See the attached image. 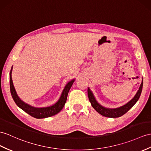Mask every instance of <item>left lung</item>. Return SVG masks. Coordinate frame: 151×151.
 Returning a JSON list of instances; mask_svg holds the SVG:
<instances>
[{"mask_svg":"<svg viewBox=\"0 0 151 151\" xmlns=\"http://www.w3.org/2000/svg\"><path fill=\"white\" fill-rule=\"evenodd\" d=\"M142 87H143V80L142 83L140 84V86L139 88V90L137 91V94L135 95L134 98L132 99L131 101L127 103L126 104L124 105L122 107H120L119 108L116 109H109L106 108L103 106H101L99 104L93 96V95L91 92L90 88H88V96L90 102H91V104L92 107L96 110V111L100 113L102 116H104L106 117H109V118H117V117H120L126 113L133 106L136 104V102L138 101L142 91Z\"/></svg>","mask_w":151,"mask_h":151,"instance_id":"obj_1","label":"left lung"}]
</instances>
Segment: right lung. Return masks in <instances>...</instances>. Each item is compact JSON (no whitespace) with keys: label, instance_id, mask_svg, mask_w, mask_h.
<instances>
[{"label":"right lung","instance_id":"add662e5","mask_svg":"<svg viewBox=\"0 0 151 151\" xmlns=\"http://www.w3.org/2000/svg\"><path fill=\"white\" fill-rule=\"evenodd\" d=\"M12 68L13 67H12V69H11L9 73L10 91L14 101L15 102L16 104L20 108H21L22 109L24 110L25 112H26L29 115H30L32 117H35L36 119H43L47 118V117L52 116L58 113L62 109H63L65 104V102L67 101L68 91L70 89L73 83L74 82V79H73L71 81H70L67 84V85L65 86L64 88L63 92L61 93L60 99H59L58 101L56 104L51 106H49V107L46 108H35L26 103H25L24 102H23L19 97H18L15 91V89H14L12 81Z\"/></svg>","mask_w":151,"mask_h":151}]
</instances>
